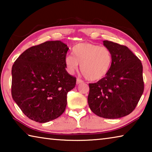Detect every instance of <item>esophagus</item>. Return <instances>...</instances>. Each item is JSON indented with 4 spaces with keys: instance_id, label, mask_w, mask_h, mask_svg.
<instances>
[{
    "instance_id": "34e87169",
    "label": "esophagus",
    "mask_w": 152,
    "mask_h": 152,
    "mask_svg": "<svg viewBox=\"0 0 152 152\" xmlns=\"http://www.w3.org/2000/svg\"><path fill=\"white\" fill-rule=\"evenodd\" d=\"M82 82H83V81H82V80L79 79V78H77L76 79V84H80V83H82Z\"/></svg>"
}]
</instances>
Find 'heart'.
Instances as JSON below:
<instances>
[{
    "label": "heart",
    "instance_id": "heart-1",
    "mask_svg": "<svg viewBox=\"0 0 152 152\" xmlns=\"http://www.w3.org/2000/svg\"><path fill=\"white\" fill-rule=\"evenodd\" d=\"M72 55L65 58V65L72 74L80 64V71L91 81L100 80L106 76L111 68L113 54L109 48L91 43H80L72 48Z\"/></svg>",
    "mask_w": 152,
    "mask_h": 152
}]
</instances>
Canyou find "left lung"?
Here are the masks:
<instances>
[{
    "mask_svg": "<svg viewBox=\"0 0 152 152\" xmlns=\"http://www.w3.org/2000/svg\"><path fill=\"white\" fill-rule=\"evenodd\" d=\"M103 45L113 54L111 68L103 78L89 84L88 103L99 117L118 119L130 114L143 94V66L126 46L107 40Z\"/></svg>",
    "mask_w": 152,
    "mask_h": 152,
    "instance_id": "obj_1",
    "label": "left lung"
}]
</instances>
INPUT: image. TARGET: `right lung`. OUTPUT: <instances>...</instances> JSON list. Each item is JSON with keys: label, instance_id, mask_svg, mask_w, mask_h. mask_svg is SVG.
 Returning a JSON list of instances; mask_svg holds the SVG:
<instances>
[{"label": "right lung", "instance_id": "right-lung-1", "mask_svg": "<svg viewBox=\"0 0 152 152\" xmlns=\"http://www.w3.org/2000/svg\"><path fill=\"white\" fill-rule=\"evenodd\" d=\"M68 49L61 41L46 42L27 49L12 65V97L30 119L49 122L65 110L76 82L66 70Z\"/></svg>", "mask_w": 152, "mask_h": 152}]
</instances>
